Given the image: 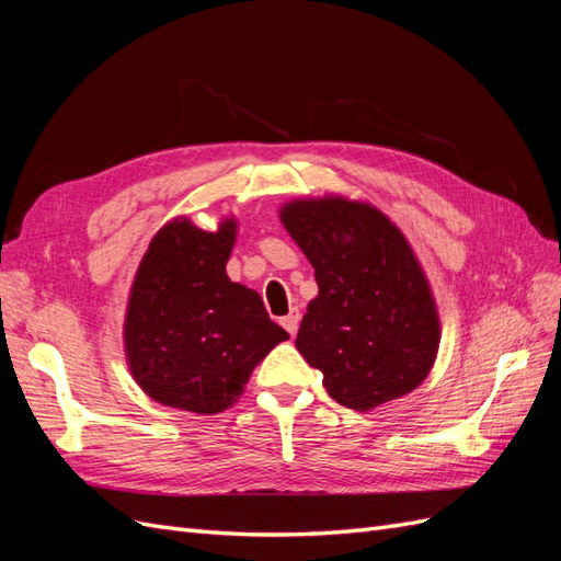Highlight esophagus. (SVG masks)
I'll list each match as a JSON object with an SVG mask.
<instances>
[{"label":"esophagus","mask_w":561,"mask_h":561,"mask_svg":"<svg viewBox=\"0 0 561 561\" xmlns=\"http://www.w3.org/2000/svg\"><path fill=\"white\" fill-rule=\"evenodd\" d=\"M299 320H301V313H299V309H290V313H287L285 318H283V328L290 332V334H297V330H299Z\"/></svg>","instance_id":"1"}]
</instances>
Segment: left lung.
<instances>
[{
	"mask_svg": "<svg viewBox=\"0 0 561 561\" xmlns=\"http://www.w3.org/2000/svg\"><path fill=\"white\" fill-rule=\"evenodd\" d=\"M280 219L316 268L318 297L295 344L328 393L365 412L414 390L433 367L439 325L400 229L339 196L287 203Z\"/></svg>",
	"mask_w": 561,
	"mask_h": 561,
	"instance_id": "left-lung-1",
	"label": "left lung"
}]
</instances>
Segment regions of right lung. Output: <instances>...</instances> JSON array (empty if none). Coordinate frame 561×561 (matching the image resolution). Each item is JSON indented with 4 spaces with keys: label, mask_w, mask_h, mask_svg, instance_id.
<instances>
[{
    "label": "right lung",
    "mask_w": 561,
    "mask_h": 561,
    "mask_svg": "<svg viewBox=\"0 0 561 561\" xmlns=\"http://www.w3.org/2000/svg\"><path fill=\"white\" fill-rule=\"evenodd\" d=\"M233 239L236 222L210 233L178 219L154 236L135 274L124 330L128 365L165 407L225 412L254 365L290 336L257 293L227 278Z\"/></svg>",
    "instance_id": "1"
}]
</instances>
